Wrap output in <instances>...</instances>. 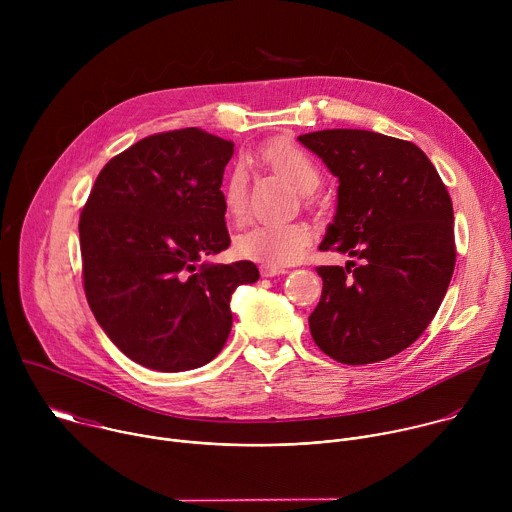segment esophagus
Returning a JSON list of instances; mask_svg holds the SVG:
<instances>
[{
  "mask_svg": "<svg viewBox=\"0 0 512 512\" xmlns=\"http://www.w3.org/2000/svg\"><path fill=\"white\" fill-rule=\"evenodd\" d=\"M259 273H261V277H275V275L287 273V269L285 267H275V265H261Z\"/></svg>",
  "mask_w": 512,
  "mask_h": 512,
  "instance_id": "34e87169",
  "label": "esophagus"
}]
</instances>
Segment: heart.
Here are the masks:
<instances>
[{
    "label": "heart",
    "mask_w": 512,
    "mask_h": 512,
    "mask_svg": "<svg viewBox=\"0 0 512 512\" xmlns=\"http://www.w3.org/2000/svg\"><path fill=\"white\" fill-rule=\"evenodd\" d=\"M257 160L277 172L302 194H312L322 174L316 162L285 139H273L257 150ZM223 204L233 221H243L249 206V176L243 164H237L223 186ZM312 241V229L304 223H255L237 237V253L263 265L294 263Z\"/></svg>",
    "instance_id": "1"
}]
</instances>
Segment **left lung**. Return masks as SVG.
I'll return each instance as SVG.
<instances>
[{
    "instance_id": "left-lung-1",
    "label": "left lung",
    "mask_w": 512,
    "mask_h": 512,
    "mask_svg": "<svg viewBox=\"0 0 512 512\" xmlns=\"http://www.w3.org/2000/svg\"><path fill=\"white\" fill-rule=\"evenodd\" d=\"M338 178L322 251L356 257L318 267L314 342L344 364H371L411 346L433 320L454 265L452 198L415 143L364 129L300 135Z\"/></svg>"
}]
</instances>
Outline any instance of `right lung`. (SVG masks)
I'll return each mask as SVG.
<instances>
[{
  "label": "right lung",
  "instance_id": "obj_1",
  "mask_svg": "<svg viewBox=\"0 0 512 512\" xmlns=\"http://www.w3.org/2000/svg\"><path fill=\"white\" fill-rule=\"evenodd\" d=\"M233 152L196 127L150 135L107 162L81 212L87 302L141 367L210 362L233 326V291L259 279L251 261H204L231 245L221 186Z\"/></svg>",
  "mask_w": 512,
  "mask_h": 512
}]
</instances>
